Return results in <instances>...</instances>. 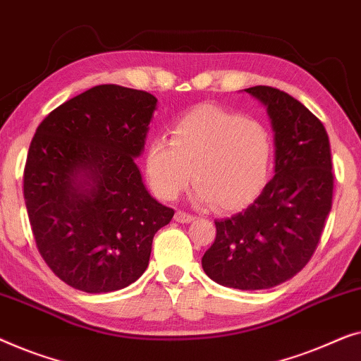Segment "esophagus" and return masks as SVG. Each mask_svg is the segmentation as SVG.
<instances>
[{
  "instance_id": "esophagus-1",
  "label": "esophagus",
  "mask_w": 361,
  "mask_h": 361,
  "mask_svg": "<svg viewBox=\"0 0 361 361\" xmlns=\"http://www.w3.org/2000/svg\"><path fill=\"white\" fill-rule=\"evenodd\" d=\"M175 221L181 222V224H190L191 221H195V216L188 214L185 211H176L175 212Z\"/></svg>"
}]
</instances>
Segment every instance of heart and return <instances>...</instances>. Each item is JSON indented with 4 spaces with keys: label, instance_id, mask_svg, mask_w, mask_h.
Returning <instances> with one entry per match:
<instances>
[{
    "label": "heart",
    "instance_id": "heart-1",
    "mask_svg": "<svg viewBox=\"0 0 361 361\" xmlns=\"http://www.w3.org/2000/svg\"><path fill=\"white\" fill-rule=\"evenodd\" d=\"M273 144L260 121L202 104L173 126L170 140L150 142L145 173L161 200H175L192 180L196 196L217 209H242L268 178Z\"/></svg>",
    "mask_w": 361,
    "mask_h": 361
}]
</instances>
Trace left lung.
<instances>
[{"label": "left lung", "mask_w": 361, "mask_h": 361, "mask_svg": "<svg viewBox=\"0 0 361 361\" xmlns=\"http://www.w3.org/2000/svg\"><path fill=\"white\" fill-rule=\"evenodd\" d=\"M245 91L271 119L275 176L245 211L214 221L202 268L222 286L253 291L291 280L311 260L332 209L334 171L326 128L306 106L271 86Z\"/></svg>", "instance_id": "left-lung-1"}]
</instances>
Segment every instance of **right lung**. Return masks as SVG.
Masks as SVG:
<instances>
[{"label":"right lung","instance_id":"right-lung-1","mask_svg":"<svg viewBox=\"0 0 361 361\" xmlns=\"http://www.w3.org/2000/svg\"><path fill=\"white\" fill-rule=\"evenodd\" d=\"M157 98L99 85L39 124L24 169L35 245L68 286L111 293L147 270L152 240L175 211L142 183V154Z\"/></svg>","mask_w":361,"mask_h":361}]
</instances>
